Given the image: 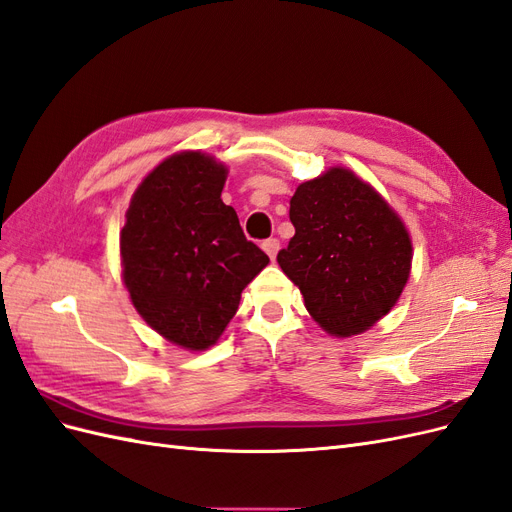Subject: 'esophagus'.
Returning <instances> with one entry per match:
<instances>
[{
  "label": "esophagus",
  "mask_w": 512,
  "mask_h": 512,
  "mask_svg": "<svg viewBox=\"0 0 512 512\" xmlns=\"http://www.w3.org/2000/svg\"><path fill=\"white\" fill-rule=\"evenodd\" d=\"M262 250L269 254L271 260H275L277 252H280V241H277V239H267L265 243H262Z\"/></svg>",
  "instance_id": "obj_1"
}]
</instances>
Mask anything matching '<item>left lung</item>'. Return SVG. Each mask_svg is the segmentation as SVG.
Masks as SVG:
<instances>
[{
  "mask_svg": "<svg viewBox=\"0 0 512 512\" xmlns=\"http://www.w3.org/2000/svg\"><path fill=\"white\" fill-rule=\"evenodd\" d=\"M294 237L277 254L309 316L335 337L367 331L404 292L412 267L406 224L344 166L301 183L290 198Z\"/></svg>",
  "mask_w": 512,
  "mask_h": 512,
  "instance_id": "8db88e82",
  "label": "left lung"
}]
</instances>
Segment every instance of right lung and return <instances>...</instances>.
Wrapping results in <instances>:
<instances>
[{
  "label": "right lung",
  "instance_id": "right-lung-1",
  "mask_svg": "<svg viewBox=\"0 0 512 512\" xmlns=\"http://www.w3.org/2000/svg\"><path fill=\"white\" fill-rule=\"evenodd\" d=\"M228 168L181 151L138 185L121 228V277L153 331L185 350H207L237 314L243 288L269 265L222 203Z\"/></svg>",
  "mask_w": 512,
  "mask_h": 512
}]
</instances>
